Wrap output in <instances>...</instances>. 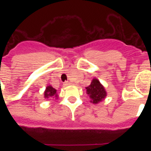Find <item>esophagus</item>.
Listing matches in <instances>:
<instances>
[{
  "label": "esophagus",
  "instance_id": "34e87169",
  "mask_svg": "<svg viewBox=\"0 0 151 151\" xmlns=\"http://www.w3.org/2000/svg\"><path fill=\"white\" fill-rule=\"evenodd\" d=\"M63 85H65V86H67V85H70V83H69V82H66H66H64V83H63Z\"/></svg>",
  "mask_w": 151,
  "mask_h": 151
}]
</instances>
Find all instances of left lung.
<instances>
[{
	"label": "left lung",
	"instance_id": "8db88e82",
	"mask_svg": "<svg viewBox=\"0 0 151 151\" xmlns=\"http://www.w3.org/2000/svg\"><path fill=\"white\" fill-rule=\"evenodd\" d=\"M86 93L91 98V102L96 104L102 101L106 96V91L97 78H94L89 86L85 88Z\"/></svg>",
	"mask_w": 151,
	"mask_h": 151
}]
</instances>
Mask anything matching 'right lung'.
I'll return each mask as SVG.
<instances>
[{"mask_svg":"<svg viewBox=\"0 0 151 151\" xmlns=\"http://www.w3.org/2000/svg\"><path fill=\"white\" fill-rule=\"evenodd\" d=\"M44 94H45V98H49V97H53L54 98V97L57 98V97H58L57 90L55 88H54L52 86H50V85H49V86H47L46 88Z\"/></svg>","mask_w":151,"mask_h":151,"instance_id":"obj_1","label":"right lung"}]
</instances>
